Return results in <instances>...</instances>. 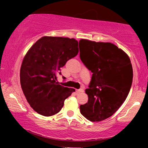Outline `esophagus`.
I'll return each instance as SVG.
<instances>
[{
    "instance_id": "1",
    "label": "esophagus",
    "mask_w": 148,
    "mask_h": 148,
    "mask_svg": "<svg viewBox=\"0 0 148 148\" xmlns=\"http://www.w3.org/2000/svg\"><path fill=\"white\" fill-rule=\"evenodd\" d=\"M76 93H80V92H84V89H79V90H76Z\"/></svg>"
}]
</instances>
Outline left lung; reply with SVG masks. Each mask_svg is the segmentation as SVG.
Returning <instances> with one entry per match:
<instances>
[{"instance_id": "obj_1", "label": "left lung", "mask_w": 148, "mask_h": 148, "mask_svg": "<svg viewBox=\"0 0 148 148\" xmlns=\"http://www.w3.org/2000/svg\"><path fill=\"white\" fill-rule=\"evenodd\" d=\"M80 58L92 73L86 90L88 101L80 111L92 122L109 118L118 110L130 92L133 69L130 57L110 42H96L81 39Z\"/></svg>"}]
</instances>
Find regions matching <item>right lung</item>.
<instances>
[{
    "mask_svg": "<svg viewBox=\"0 0 148 148\" xmlns=\"http://www.w3.org/2000/svg\"><path fill=\"white\" fill-rule=\"evenodd\" d=\"M74 38L45 36L30 47L22 61L20 82L30 106L39 114L51 116L60 111L64 100L75 91L61 86V67L79 53Z\"/></svg>",
    "mask_w": 148,
    "mask_h": 148,
    "instance_id": "1",
    "label": "right lung"
}]
</instances>
